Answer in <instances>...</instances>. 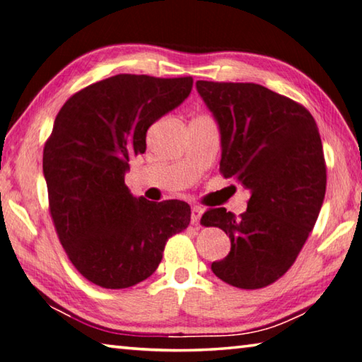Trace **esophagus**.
<instances>
[{
	"label": "esophagus",
	"instance_id": "obj_1",
	"mask_svg": "<svg viewBox=\"0 0 362 362\" xmlns=\"http://www.w3.org/2000/svg\"><path fill=\"white\" fill-rule=\"evenodd\" d=\"M202 212H204V210L199 206H193L192 207V223H193V225H198Z\"/></svg>",
	"mask_w": 362,
	"mask_h": 362
}]
</instances>
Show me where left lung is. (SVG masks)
Masks as SVG:
<instances>
[{
    "mask_svg": "<svg viewBox=\"0 0 362 362\" xmlns=\"http://www.w3.org/2000/svg\"><path fill=\"white\" fill-rule=\"evenodd\" d=\"M221 137L220 170L250 192L240 216L225 207L202 215L231 239L212 262L216 277L242 290L279 280L298 258L326 193L323 146L312 114L258 83L196 82Z\"/></svg>",
    "mask_w": 362,
    "mask_h": 362,
    "instance_id": "left-lung-1",
    "label": "left lung"
}]
</instances>
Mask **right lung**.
Returning a JSON list of instances; mask_svg holds the SVG:
<instances>
[{
    "label": "right lung",
    "mask_w": 362,
    "mask_h": 362,
    "mask_svg": "<svg viewBox=\"0 0 362 362\" xmlns=\"http://www.w3.org/2000/svg\"><path fill=\"white\" fill-rule=\"evenodd\" d=\"M193 78L118 74L72 95L42 156L50 215L85 279L122 290L148 279L170 235L189 225L187 202L136 198L124 185L129 158L146 152L150 124L179 107Z\"/></svg>",
    "instance_id": "right-lung-1"
}]
</instances>
